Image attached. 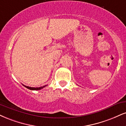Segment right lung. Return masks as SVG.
<instances>
[{
	"instance_id": "add662e5",
	"label": "right lung",
	"mask_w": 126,
	"mask_h": 126,
	"mask_svg": "<svg viewBox=\"0 0 126 126\" xmlns=\"http://www.w3.org/2000/svg\"><path fill=\"white\" fill-rule=\"evenodd\" d=\"M25 87H26L27 89H30V90H40V89H43V87H46V86H42V87H29V86H25Z\"/></svg>"
}]
</instances>
